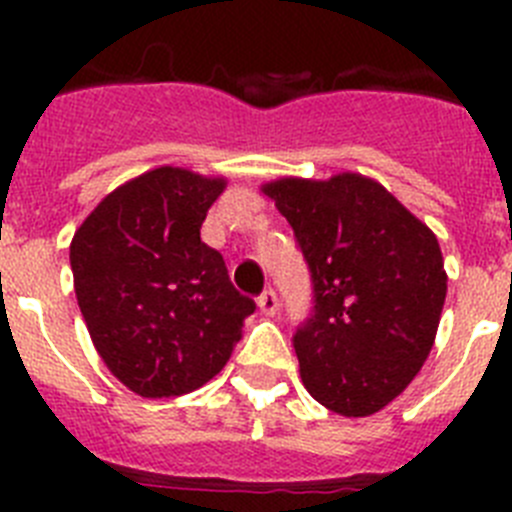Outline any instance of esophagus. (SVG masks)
<instances>
[{
	"label": "esophagus",
	"mask_w": 512,
	"mask_h": 512,
	"mask_svg": "<svg viewBox=\"0 0 512 512\" xmlns=\"http://www.w3.org/2000/svg\"><path fill=\"white\" fill-rule=\"evenodd\" d=\"M259 307H261V312H264V315H277V310H279V297H277V292H274V289H266V292H261V297H259Z\"/></svg>",
	"instance_id": "1"
}]
</instances>
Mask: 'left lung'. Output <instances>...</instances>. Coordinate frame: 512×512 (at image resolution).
<instances>
[{
    "label": "left lung",
    "mask_w": 512,
    "mask_h": 512,
    "mask_svg": "<svg viewBox=\"0 0 512 512\" xmlns=\"http://www.w3.org/2000/svg\"><path fill=\"white\" fill-rule=\"evenodd\" d=\"M312 279L295 351L305 390L346 418L379 413L415 379L446 300L438 238L379 182L336 174L264 184Z\"/></svg>",
    "instance_id": "1"
}]
</instances>
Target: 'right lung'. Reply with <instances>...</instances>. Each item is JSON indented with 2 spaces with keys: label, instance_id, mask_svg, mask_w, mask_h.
I'll return each instance as SVG.
<instances>
[{
  "label": "right lung",
  "instance_id": "obj_1",
  "mask_svg": "<svg viewBox=\"0 0 512 512\" xmlns=\"http://www.w3.org/2000/svg\"><path fill=\"white\" fill-rule=\"evenodd\" d=\"M223 176L161 166L110 192L71 241L84 323L112 374L140 397H176L210 382L256 310L202 243Z\"/></svg>",
  "mask_w": 512,
  "mask_h": 512
}]
</instances>
